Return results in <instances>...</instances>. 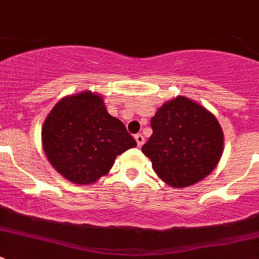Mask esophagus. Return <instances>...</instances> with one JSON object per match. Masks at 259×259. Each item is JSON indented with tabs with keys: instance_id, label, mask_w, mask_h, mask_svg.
Wrapping results in <instances>:
<instances>
[{
	"instance_id": "1",
	"label": "esophagus",
	"mask_w": 259,
	"mask_h": 259,
	"mask_svg": "<svg viewBox=\"0 0 259 259\" xmlns=\"http://www.w3.org/2000/svg\"><path fill=\"white\" fill-rule=\"evenodd\" d=\"M135 142H137V144H138V147H142L143 144H144V137H143L142 134H137L135 135Z\"/></svg>"
}]
</instances>
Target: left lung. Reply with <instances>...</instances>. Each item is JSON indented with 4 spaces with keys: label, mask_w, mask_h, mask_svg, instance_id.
Segmentation results:
<instances>
[{
    "label": "left lung",
    "mask_w": 259,
    "mask_h": 259,
    "mask_svg": "<svg viewBox=\"0 0 259 259\" xmlns=\"http://www.w3.org/2000/svg\"><path fill=\"white\" fill-rule=\"evenodd\" d=\"M153 134L142 147L158 177L175 188L209 176L224 149V134L212 112L188 97L164 102L150 120Z\"/></svg>",
    "instance_id": "obj_1"
}]
</instances>
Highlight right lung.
Here are the masks:
<instances>
[{"instance_id":"add662e5","label":"right lung","mask_w":259,"mask_h":259,"mask_svg":"<svg viewBox=\"0 0 259 259\" xmlns=\"http://www.w3.org/2000/svg\"><path fill=\"white\" fill-rule=\"evenodd\" d=\"M41 144L59 175L84 186L106 176L117 155L137 147L124 124L107 112L104 97L89 90L55 104L42 124Z\"/></svg>"}]
</instances>
